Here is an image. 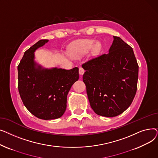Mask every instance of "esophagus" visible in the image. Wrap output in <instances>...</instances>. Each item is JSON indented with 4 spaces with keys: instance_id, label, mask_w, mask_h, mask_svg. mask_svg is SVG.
<instances>
[{
    "instance_id": "esophagus-1",
    "label": "esophagus",
    "mask_w": 158,
    "mask_h": 158,
    "mask_svg": "<svg viewBox=\"0 0 158 158\" xmlns=\"http://www.w3.org/2000/svg\"><path fill=\"white\" fill-rule=\"evenodd\" d=\"M79 74L81 75V76H82V75H83V73H85V70L82 69V67H80L79 70Z\"/></svg>"
}]
</instances>
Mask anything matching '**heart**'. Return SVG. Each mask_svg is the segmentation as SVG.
<instances>
[{
  "label": "heart",
  "instance_id": "b5f03b06",
  "mask_svg": "<svg viewBox=\"0 0 158 158\" xmlns=\"http://www.w3.org/2000/svg\"><path fill=\"white\" fill-rule=\"evenodd\" d=\"M92 49V54L97 55L101 52L102 45L99 41L93 40H78L71 45V53L75 57H81L86 54Z\"/></svg>",
  "mask_w": 158,
  "mask_h": 158
}]
</instances>
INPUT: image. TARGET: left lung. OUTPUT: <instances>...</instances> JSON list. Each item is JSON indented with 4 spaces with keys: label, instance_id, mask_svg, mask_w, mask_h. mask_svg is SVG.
Returning a JSON list of instances; mask_svg holds the SVG:
<instances>
[{
    "label": "left lung",
    "instance_id": "obj_1",
    "mask_svg": "<svg viewBox=\"0 0 158 158\" xmlns=\"http://www.w3.org/2000/svg\"><path fill=\"white\" fill-rule=\"evenodd\" d=\"M88 98L98 115L114 117L131 104L137 90L138 65L132 48L113 36L109 53L82 64Z\"/></svg>",
    "mask_w": 158,
    "mask_h": 158
}]
</instances>
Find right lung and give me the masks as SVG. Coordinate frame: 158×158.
Here are the masks:
<instances>
[{
	"label": "right lung",
	"mask_w": 158,
	"mask_h": 158,
	"mask_svg": "<svg viewBox=\"0 0 158 158\" xmlns=\"http://www.w3.org/2000/svg\"><path fill=\"white\" fill-rule=\"evenodd\" d=\"M48 40H41L24 52L18 66L19 92L28 111L38 118H60L66 108L67 95L79 79V69H47L35 60V52Z\"/></svg>",
	"instance_id": "obj_1"
}]
</instances>
